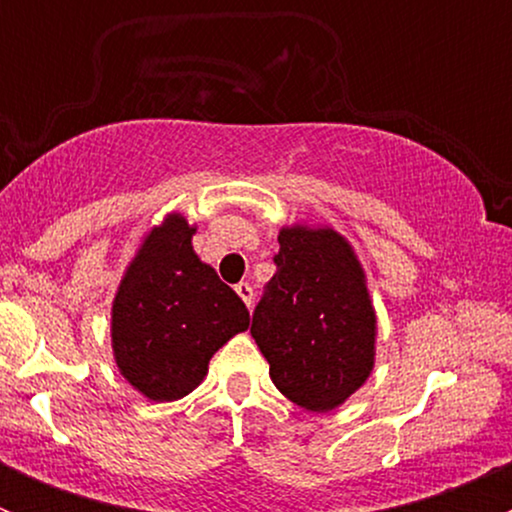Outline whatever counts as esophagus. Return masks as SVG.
<instances>
[{
    "label": "esophagus",
    "instance_id": "34e87169",
    "mask_svg": "<svg viewBox=\"0 0 512 512\" xmlns=\"http://www.w3.org/2000/svg\"><path fill=\"white\" fill-rule=\"evenodd\" d=\"M235 292L240 294L242 302H245L247 307H250V304H252V287H250V282H240V285H235Z\"/></svg>",
    "mask_w": 512,
    "mask_h": 512
}]
</instances>
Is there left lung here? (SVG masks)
Segmentation results:
<instances>
[{
  "mask_svg": "<svg viewBox=\"0 0 512 512\" xmlns=\"http://www.w3.org/2000/svg\"><path fill=\"white\" fill-rule=\"evenodd\" d=\"M277 272L250 334L277 389L307 411L342 406L374 369L376 312L354 247L327 225L280 230Z\"/></svg>",
  "mask_w": 512,
  "mask_h": 512,
  "instance_id": "obj_1",
  "label": "left lung"
}]
</instances>
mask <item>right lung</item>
Returning a JSON list of instances; mask_svg holds the SVG:
<instances>
[{"instance_id":"right-lung-1","label":"right lung","mask_w":512,"mask_h":512,"mask_svg":"<svg viewBox=\"0 0 512 512\" xmlns=\"http://www.w3.org/2000/svg\"><path fill=\"white\" fill-rule=\"evenodd\" d=\"M193 235L183 215H165L143 237L113 297V359L151 401L188 396L213 354L250 327L245 302L195 255Z\"/></svg>"}]
</instances>
